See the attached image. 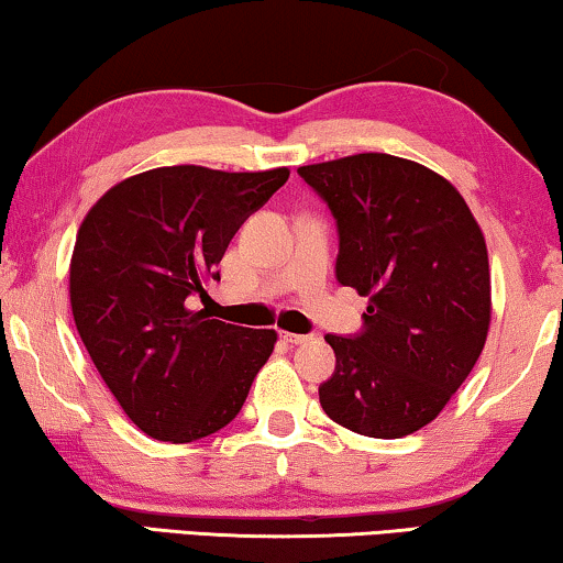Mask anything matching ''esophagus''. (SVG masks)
I'll return each mask as SVG.
<instances>
[{
  "label": "esophagus",
  "instance_id": "esophagus-1",
  "mask_svg": "<svg viewBox=\"0 0 563 563\" xmlns=\"http://www.w3.org/2000/svg\"><path fill=\"white\" fill-rule=\"evenodd\" d=\"M282 338L289 342V345H305L309 342V335H297V332H282Z\"/></svg>",
  "mask_w": 563,
  "mask_h": 563
}]
</instances>
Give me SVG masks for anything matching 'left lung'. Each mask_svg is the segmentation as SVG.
<instances>
[{"label": "left lung", "instance_id": "obj_1", "mask_svg": "<svg viewBox=\"0 0 563 563\" xmlns=\"http://www.w3.org/2000/svg\"><path fill=\"white\" fill-rule=\"evenodd\" d=\"M338 223V282L368 297L363 330L328 335L335 373L324 413L376 439L413 434L439 417L490 330L485 235L442 175L365 152L297 169Z\"/></svg>", "mask_w": 563, "mask_h": 563}]
</instances>
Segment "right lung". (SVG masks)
I'll return each mask as SVG.
<instances>
[{"label":"right lung","instance_id":"obj_1","mask_svg":"<svg viewBox=\"0 0 563 563\" xmlns=\"http://www.w3.org/2000/svg\"><path fill=\"white\" fill-rule=\"evenodd\" d=\"M287 180V167L146 169L103 192L80 223L73 320L113 398L152 439L216 434L272 355L274 330L210 320L187 297L221 279L216 266L235 231Z\"/></svg>","mask_w":563,"mask_h":563}]
</instances>
